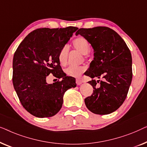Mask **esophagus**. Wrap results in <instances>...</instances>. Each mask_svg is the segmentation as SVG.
I'll use <instances>...</instances> for the list:
<instances>
[{"label": "esophagus", "instance_id": "1", "mask_svg": "<svg viewBox=\"0 0 147 147\" xmlns=\"http://www.w3.org/2000/svg\"><path fill=\"white\" fill-rule=\"evenodd\" d=\"M83 81H82L81 78H76V83L77 85H80V84H81Z\"/></svg>", "mask_w": 147, "mask_h": 147}]
</instances>
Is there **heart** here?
<instances>
[{
    "mask_svg": "<svg viewBox=\"0 0 147 147\" xmlns=\"http://www.w3.org/2000/svg\"><path fill=\"white\" fill-rule=\"evenodd\" d=\"M73 46L76 50L78 51L80 53L85 56L90 51V45L89 42L82 36H79L74 39L73 42ZM68 55H69V47L65 45L62 47L58 55V60L62 66L67 65ZM84 71H85V67L84 66H78V67L71 66L65 69V73L69 76L78 77L82 73H84Z\"/></svg>",
    "mask_w": 147,
    "mask_h": 147,
    "instance_id": "1",
    "label": "heart"
}]
</instances>
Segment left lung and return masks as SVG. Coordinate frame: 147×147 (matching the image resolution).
<instances>
[{
  "label": "left lung",
  "instance_id": "left-lung-1",
  "mask_svg": "<svg viewBox=\"0 0 147 147\" xmlns=\"http://www.w3.org/2000/svg\"><path fill=\"white\" fill-rule=\"evenodd\" d=\"M78 34L85 38L94 50V60L84 74L92 78H104L88 82L94 90L84 102L94 114H110L123 105L131 84V51L121 36L106 26L80 28L76 32Z\"/></svg>",
  "mask_w": 147,
  "mask_h": 147
}]
</instances>
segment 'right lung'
<instances>
[{
    "instance_id": "add662e5",
    "label": "right lung",
    "mask_w": 147,
    "mask_h": 147,
    "mask_svg": "<svg viewBox=\"0 0 147 147\" xmlns=\"http://www.w3.org/2000/svg\"><path fill=\"white\" fill-rule=\"evenodd\" d=\"M78 29L42 28L33 30L20 42L12 61V83L22 107L33 116L51 117L61 110L65 92L76 86L75 78L61 69L58 55ZM52 74L61 81L46 82Z\"/></svg>"
}]
</instances>
